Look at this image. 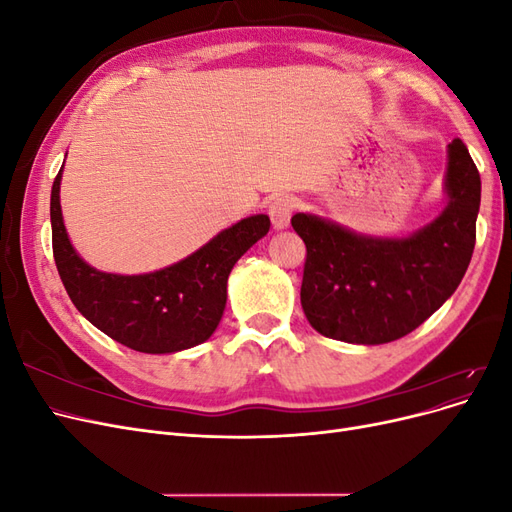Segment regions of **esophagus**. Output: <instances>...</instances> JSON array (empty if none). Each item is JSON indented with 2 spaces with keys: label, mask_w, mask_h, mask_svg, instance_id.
Returning a JSON list of instances; mask_svg holds the SVG:
<instances>
[{
  "label": "esophagus",
  "mask_w": 512,
  "mask_h": 512,
  "mask_svg": "<svg viewBox=\"0 0 512 512\" xmlns=\"http://www.w3.org/2000/svg\"><path fill=\"white\" fill-rule=\"evenodd\" d=\"M292 200L290 198H275L273 203L269 205V218L275 230H284L290 224L292 218Z\"/></svg>",
  "instance_id": "esophagus-1"
}]
</instances>
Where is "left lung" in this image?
Returning <instances> with one entry per match:
<instances>
[{"label":"left lung","mask_w":512,"mask_h":512,"mask_svg":"<svg viewBox=\"0 0 512 512\" xmlns=\"http://www.w3.org/2000/svg\"><path fill=\"white\" fill-rule=\"evenodd\" d=\"M480 175L459 138L446 147L444 207L408 235H365L318 213H294L305 241L301 305L337 342L378 346L412 333L446 303L476 241Z\"/></svg>","instance_id":"8db88e82"}]
</instances>
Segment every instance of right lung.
I'll use <instances>...</instances> for the list:
<instances>
[{"label": "right lung", "instance_id": "1", "mask_svg": "<svg viewBox=\"0 0 512 512\" xmlns=\"http://www.w3.org/2000/svg\"><path fill=\"white\" fill-rule=\"evenodd\" d=\"M61 166L51 190L53 256L76 309L115 342L145 354H173L207 342L226 309L232 267L269 232V215L224 228L196 252L164 269L106 273L74 250L61 213Z\"/></svg>", "mask_w": 512, "mask_h": 512}]
</instances>
